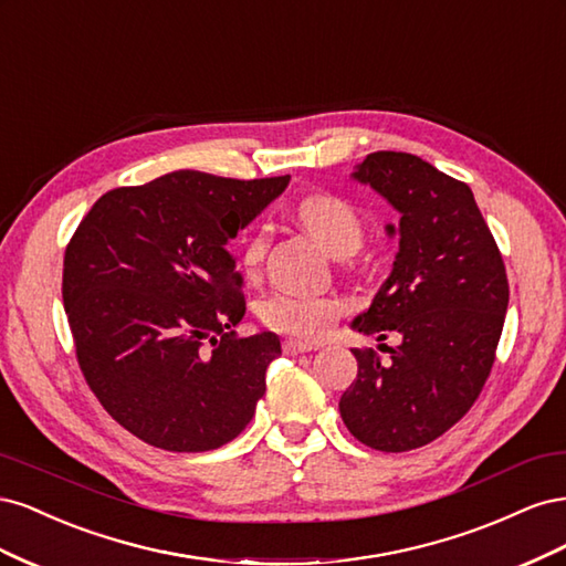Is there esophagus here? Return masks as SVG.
I'll list each match as a JSON object with an SVG mask.
<instances>
[{"mask_svg": "<svg viewBox=\"0 0 566 566\" xmlns=\"http://www.w3.org/2000/svg\"><path fill=\"white\" fill-rule=\"evenodd\" d=\"M283 354H290V356H297V354H304V352H312V349H316L314 345H310V342H302V339H293V337H287V339H283Z\"/></svg>", "mask_w": 566, "mask_h": 566, "instance_id": "obj_1", "label": "esophagus"}]
</instances>
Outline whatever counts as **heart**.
Segmentation results:
<instances>
[{
	"mask_svg": "<svg viewBox=\"0 0 566 566\" xmlns=\"http://www.w3.org/2000/svg\"><path fill=\"white\" fill-rule=\"evenodd\" d=\"M297 219L321 245L335 254H352L364 243V221L347 200L331 193H312L297 202ZM269 248V229L254 227L245 238L241 264L248 273H256ZM345 304L335 295L306 293L295 287H279L260 302V321L269 331L302 339L328 335Z\"/></svg>",
	"mask_w": 566,
	"mask_h": 566,
	"instance_id": "obj_1",
	"label": "heart"
}]
</instances>
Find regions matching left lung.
Listing matches in <instances>:
<instances>
[{"mask_svg":"<svg viewBox=\"0 0 566 566\" xmlns=\"http://www.w3.org/2000/svg\"><path fill=\"white\" fill-rule=\"evenodd\" d=\"M354 177L401 212L391 276L354 328L401 345H380L387 358L354 349L358 373L339 416L375 451H413L451 430L482 394L505 323L507 273L465 181L394 150L370 153Z\"/></svg>","mask_w":566,"mask_h":566,"instance_id":"1","label":"left lung"}]
</instances>
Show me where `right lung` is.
<instances>
[{
    "label": "right lung",
    "instance_id": "right-lung-1",
    "mask_svg": "<svg viewBox=\"0 0 566 566\" xmlns=\"http://www.w3.org/2000/svg\"><path fill=\"white\" fill-rule=\"evenodd\" d=\"M287 181L179 169L119 186L67 243L61 290L80 370L108 416L150 447H224L264 397L281 342L233 331L245 295L227 248Z\"/></svg>",
    "mask_w": 566,
    "mask_h": 566
}]
</instances>
